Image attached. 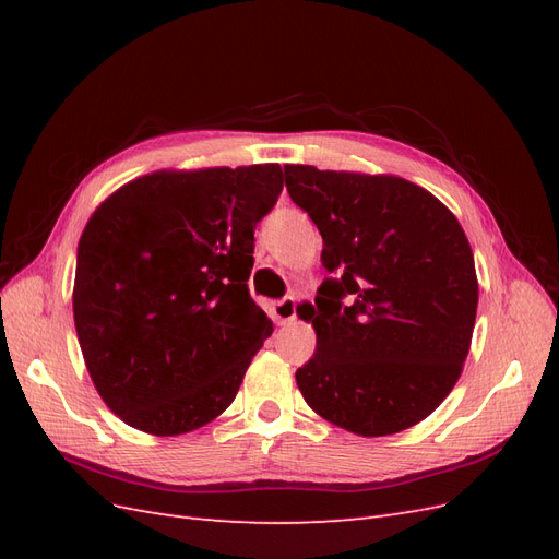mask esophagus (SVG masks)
I'll use <instances>...</instances> for the list:
<instances>
[{"label": "esophagus", "mask_w": 559, "mask_h": 559, "mask_svg": "<svg viewBox=\"0 0 559 559\" xmlns=\"http://www.w3.org/2000/svg\"><path fill=\"white\" fill-rule=\"evenodd\" d=\"M273 312H275V319L280 321V324H289V321L296 319V298L286 296V298L277 300L273 306Z\"/></svg>", "instance_id": "1"}]
</instances>
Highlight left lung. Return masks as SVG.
Segmentation results:
<instances>
[{
	"mask_svg": "<svg viewBox=\"0 0 559 559\" xmlns=\"http://www.w3.org/2000/svg\"><path fill=\"white\" fill-rule=\"evenodd\" d=\"M284 181L337 275L302 308L317 333L314 357L296 370L302 399L359 436L417 425L460 380L476 324V263L460 222L401 177L286 165Z\"/></svg>",
	"mask_w": 559,
	"mask_h": 559,
	"instance_id": "1",
	"label": "left lung"
}]
</instances>
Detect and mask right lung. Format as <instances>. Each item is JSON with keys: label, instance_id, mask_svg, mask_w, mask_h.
<instances>
[{"label": "right lung", "instance_id": "obj_1", "mask_svg": "<svg viewBox=\"0 0 559 559\" xmlns=\"http://www.w3.org/2000/svg\"><path fill=\"white\" fill-rule=\"evenodd\" d=\"M275 163L160 170L121 186L76 249L74 326L95 389L126 425L179 436L233 403L273 333L251 300L253 228Z\"/></svg>", "mask_w": 559, "mask_h": 559}]
</instances>
